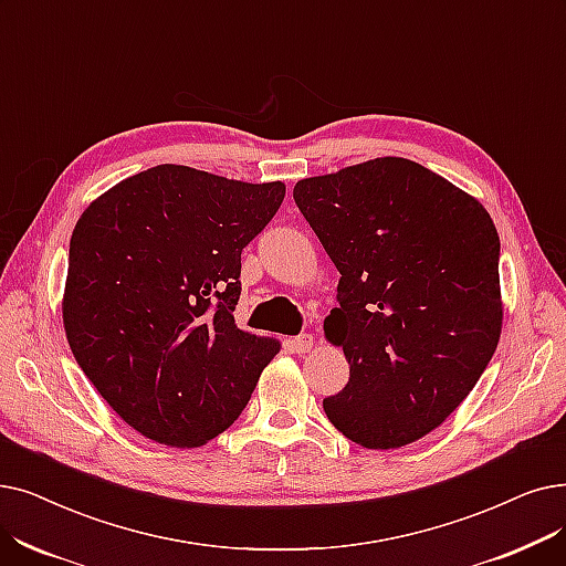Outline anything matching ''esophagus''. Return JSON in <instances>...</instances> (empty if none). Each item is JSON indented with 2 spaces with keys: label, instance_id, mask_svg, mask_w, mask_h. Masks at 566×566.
Returning <instances> with one entry per match:
<instances>
[{
  "label": "esophagus",
  "instance_id": "obj_1",
  "mask_svg": "<svg viewBox=\"0 0 566 566\" xmlns=\"http://www.w3.org/2000/svg\"><path fill=\"white\" fill-rule=\"evenodd\" d=\"M289 344H291V349L296 352V354H307V352L314 347V339H312L310 333H303V335H298V337L289 339Z\"/></svg>",
  "mask_w": 566,
  "mask_h": 566
}]
</instances>
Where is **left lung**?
<instances>
[{"label": "left lung", "mask_w": 566, "mask_h": 566, "mask_svg": "<svg viewBox=\"0 0 566 566\" xmlns=\"http://www.w3.org/2000/svg\"><path fill=\"white\" fill-rule=\"evenodd\" d=\"M293 199L339 270L326 339L349 384L324 400L363 449H400L470 396L502 333L500 235L467 191L402 157L298 180Z\"/></svg>", "instance_id": "8db88e82"}]
</instances>
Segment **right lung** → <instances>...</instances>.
<instances>
[{
    "label": "right lung",
    "mask_w": 566,
    "mask_h": 566,
    "mask_svg": "<svg viewBox=\"0 0 566 566\" xmlns=\"http://www.w3.org/2000/svg\"><path fill=\"white\" fill-rule=\"evenodd\" d=\"M161 164L117 182L73 229L62 318L85 377L143 437L196 449L224 432L280 342L235 326L240 254L284 201Z\"/></svg>",
    "instance_id": "obj_1"
}]
</instances>
